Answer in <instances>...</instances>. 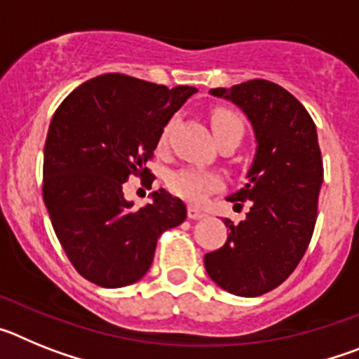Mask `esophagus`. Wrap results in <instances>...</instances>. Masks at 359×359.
Instances as JSON below:
<instances>
[{
	"label": "esophagus",
	"mask_w": 359,
	"mask_h": 359,
	"mask_svg": "<svg viewBox=\"0 0 359 359\" xmlns=\"http://www.w3.org/2000/svg\"><path fill=\"white\" fill-rule=\"evenodd\" d=\"M187 214H189V219H203L207 217V214L203 210H199V208H194V207H189V210H187Z\"/></svg>",
	"instance_id": "1"
}]
</instances>
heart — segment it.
Returning a JSON list of instances; mask_svg holds the SVG:
<instances>
[{
    "instance_id": "1",
    "label": "heart",
    "mask_w": 359,
    "mask_h": 359,
    "mask_svg": "<svg viewBox=\"0 0 359 359\" xmlns=\"http://www.w3.org/2000/svg\"><path fill=\"white\" fill-rule=\"evenodd\" d=\"M210 123L215 140L231 129L243 128L239 116L228 109H215L212 113ZM165 138H167V131L161 136V142H165ZM219 185H221V180H219L217 174L194 169V167H183V169L174 170L169 176V189L174 194L190 203H196V205L205 201L212 190L219 189Z\"/></svg>"
}]
</instances>
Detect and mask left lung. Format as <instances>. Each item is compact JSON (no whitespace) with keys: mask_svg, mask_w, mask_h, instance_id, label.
Returning a JSON list of instances; mask_svg holds the SVG:
<instances>
[{"mask_svg":"<svg viewBox=\"0 0 359 359\" xmlns=\"http://www.w3.org/2000/svg\"><path fill=\"white\" fill-rule=\"evenodd\" d=\"M210 95L236 104L255 135L248 182L226 201L250 212L230 228L226 243L205 255V268L219 287L237 297H259L286 280L309 246L315 230L322 154L316 126L306 107L275 82L255 79Z\"/></svg>","mask_w":359,"mask_h":359,"instance_id":"obj_1","label":"left lung"}]
</instances>
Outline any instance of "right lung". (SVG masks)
<instances>
[{
	"label": "right lung",
	"instance_id": "obj_1",
	"mask_svg": "<svg viewBox=\"0 0 359 359\" xmlns=\"http://www.w3.org/2000/svg\"><path fill=\"white\" fill-rule=\"evenodd\" d=\"M196 91L106 73L57 107L44 144L43 199L69 262L97 286L140 280L158 237L185 221V203L165 189L135 208L122 187L131 174L152 176L147 161L163 128Z\"/></svg>",
	"mask_w": 359,
	"mask_h": 359
}]
</instances>
